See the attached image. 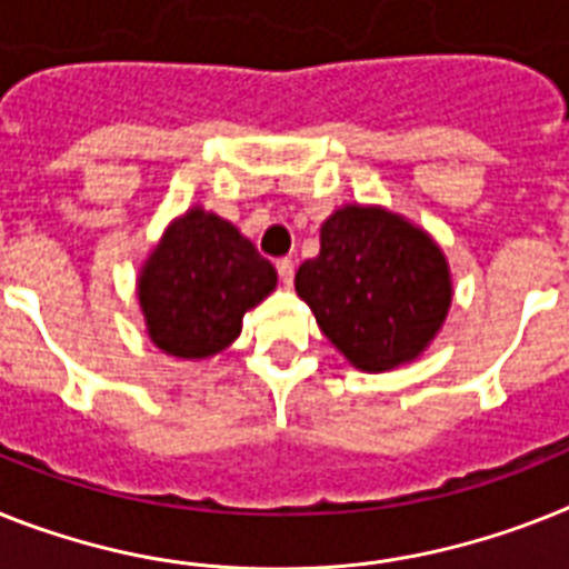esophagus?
Returning a JSON list of instances; mask_svg holds the SVG:
<instances>
[{"instance_id": "esophagus-1", "label": "esophagus", "mask_w": 569, "mask_h": 569, "mask_svg": "<svg viewBox=\"0 0 569 569\" xmlns=\"http://www.w3.org/2000/svg\"><path fill=\"white\" fill-rule=\"evenodd\" d=\"M277 274H280V280H283L286 286H292V280H295V260H289V257H283V260H277Z\"/></svg>"}]
</instances>
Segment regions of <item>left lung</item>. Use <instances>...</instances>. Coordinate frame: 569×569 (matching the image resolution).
Segmentation results:
<instances>
[{"instance_id":"obj_1","label":"left lung","mask_w":569,"mask_h":569,"mask_svg":"<svg viewBox=\"0 0 569 569\" xmlns=\"http://www.w3.org/2000/svg\"><path fill=\"white\" fill-rule=\"evenodd\" d=\"M295 289L323 336L367 373L408 365L433 341L451 307V271L437 242L399 213L338 208L321 226V254Z\"/></svg>"}]
</instances>
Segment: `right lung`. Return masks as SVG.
I'll use <instances>...</instances> for the list:
<instances>
[{
  "label": "right lung",
  "instance_id": "add662e5",
  "mask_svg": "<svg viewBox=\"0 0 569 569\" xmlns=\"http://www.w3.org/2000/svg\"><path fill=\"white\" fill-rule=\"evenodd\" d=\"M277 271L228 219L190 208L170 222L138 277L150 341L176 358L217 356L242 315L269 298Z\"/></svg>",
  "mask_w": 569,
  "mask_h": 569
}]
</instances>
